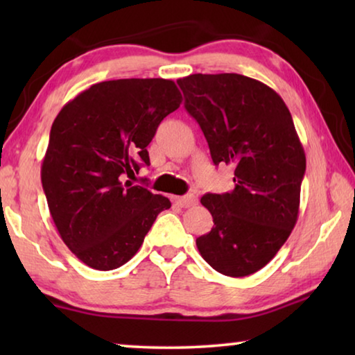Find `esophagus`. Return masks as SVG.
Segmentation results:
<instances>
[{
  "mask_svg": "<svg viewBox=\"0 0 355 355\" xmlns=\"http://www.w3.org/2000/svg\"><path fill=\"white\" fill-rule=\"evenodd\" d=\"M175 203L178 207L182 208H189V207H194L197 203V197L194 194H188V196H183V197H175Z\"/></svg>",
  "mask_w": 355,
  "mask_h": 355,
  "instance_id": "esophagus-1",
  "label": "esophagus"
}]
</instances>
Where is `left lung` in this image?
<instances>
[{"mask_svg": "<svg viewBox=\"0 0 355 355\" xmlns=\"http://www.w3.org/2000/svg\"><path fill=\"white\" fill-rule=\"evenodd\" d=\"M177 83L213 163L235 166V189L200 199L214 225L197 249L218 272L245 277L272 260L296 225L304 147L285 101L261 81L196 73Z\"/></svg>", "mask_w": 355, "mask_h": 355, "instance_id": "obj_1", "label": "left lung"}]
</instances>
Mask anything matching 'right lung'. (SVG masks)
Instances as JSON below:
<instances>
[{"label":"right lung","mask_w":355,"mask_h":355,"mask_svg":"<svg viewBox=\"0 0 355 355\" xmlns=\"http://www.w3.org/2000/svg\"><path fill=\"white\" fill-rule=\"evenodd\" d=\"M175 83L128 78L97 83L55 119L42 161V186L53 222L76 258L111 271L135 257L167 197L125 175L148 166L147 146L182 105Z\"/></svg>","instance_id":"obj_1"}]
</instances>
